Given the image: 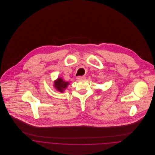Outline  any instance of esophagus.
<instances>
[{"instance_id": "esophagus-1", "label": "esophagus", "mask_w": 155, "mask_h": 155, "mask_svg": "<svg viewBox=\"0 0 155 155\" xmlns=\"http://www.w3.org/2000/svg\"><path fill=\"white\" fill-rule=\"evenodd\" d=\"M86 79V77L85 76H79L77 78V80L78 81H84Z\"/></svg>"}]
</instances>
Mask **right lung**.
Masks as SVG:
<instances>
[{
    "label": "right lung",
    "instance_id": "obj_1",
    "mask_svg": "<svg viewBox=\"0 0 155 155\" xmlns=\"http://www.w3.org/2000/svg\"><path fill=\"white\" fill-rule=\"evenodd\" d=\"M69 84V82H65L61 78L59 77L57 78V80L54 81L53 86L57 91L63 93L64 91V90L67 88Z\"/></svg>",
    "mask_w": 155,
    "mask_h": 155
}]
</instances>
